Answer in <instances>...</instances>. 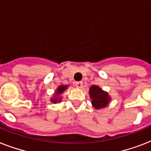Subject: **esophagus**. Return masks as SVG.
<instances>
[{"mask_svg": "<svg viewBox=\"0 0 151 151\" xmlns=\"http://www.w3.org/2000/svg\"><path fill=\"white\" fill-rule=\"evenodd\" d=\"M74 85H75L76 88H81L83 86V82L82 81H78V82H76Z\"/></svg>", "mask_w": 151, "mask_h": 151, "instance_id": "1", "label": "esophagus"}]
</instances>
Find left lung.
I'll list each match as a JSON object with an SVG mask.
<instances>
[{
  "mask_svg": "<svg viewBox=\"0 0 151 151\" xmlns=\"http://www.w3.org/2000/svg\"><path fill=\"white\" fill-rule=\"evenodd\" d=\"M90 98L92 99V104L96 109L99 110L106 106L110 103L111 98L105 91L97 85H92L89 88Z\"/></svg>",
  "mask_w": 151,
  "mask_h": 151,
  "instance_id": "1",
  "label": "left lung"
}]
</instances>
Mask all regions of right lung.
<instances>
[{
	"mask_svg": "<svg viewBox=\"0 0 151 151\" xmlns=\"http://www.w3.org/2000/svg\"><path fill=\"white\" fill-rule=\"evenodd\" d=\"M68 88V85H59V87L57 88V90L55 91L54 94V97L51 99V102L53 103H57L58 102H61V98H60V95L63 93V92L65 91V90L67 89Z\"/></svg>",
	"mask_w": 151,
	"mask_h": 151,
	"instance_id": "right-lung-1",
	"label": "right lung"
}]
</instances>
